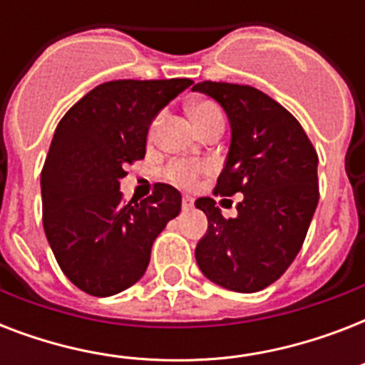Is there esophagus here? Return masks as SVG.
I'll return each instance as SVG.
<instances>
[{
    "label": "esophagus",
    "mask_w": 365,
    "mask_h": 365,
    "mask_svg": "<svg viewBox=\"0 0 365 365\" xmlns=\"http://www.w3.org/2000/svg\"><path fill=\"white\" fill-rule=\"evenodd\" d=\"M182 208L183 210H191V208H193V199H191V197H183Z\"/></svg>",
    "instance_id": "1"
}]
</instances>
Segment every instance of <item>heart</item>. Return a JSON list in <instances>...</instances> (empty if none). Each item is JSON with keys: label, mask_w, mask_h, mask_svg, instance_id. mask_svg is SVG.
I'll list each match as a JSON object with an SVG mask.
<instances>
[{"label": "heart", "mask_w": 365, "mask_h": 365, "mask_svg": "<svg viewBox=\"0 0 365 365\" xmlns=\"http://www.w3.org/2000/svg\"><path fill=\"white\" fill-rule=\"evenodd\" d=\"M189 115L193 119L195 126H197V130H202L205 126H208L210 123L217 121V119H223L222 110H220V106L216 102H210V100H199V102H195L189 108ZM202 172L200 166H193L187 165V163H174V165L168 166V178H170L172 182L182 183V185H193L197 182V178Z\"/></svg>", "instance_id": "1"}]
</instances>
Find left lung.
Returning <instances> with one entry per match:
<instances>
[{
    "instance_id": "1",
    "label": "left lung",
    "mask_w": 365,
    "mask_h": 365,
    "mask_svg": "<svg viewBox=\"0 0 365 365\" xmlns=\"http://www.w3.org/2000/svg\"><path fill=\"white\" fill-rule=\"evenodd\" d=\"M193 91L216 100L231 125L214 193H242L239 214L229 220L210 197L195 200L208 217L195 257L214 284L254 294L282 277L299 254L318 205V155L297 119L257 88L202 81Z\"/></svg>"
}]
</instances>
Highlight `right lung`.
I'll list each match as a JSON object with an SVG mask.
<instances>
[{"label":"right lung","instance_id":"add662e5","mask_svg":"<svg viewBox=\"0 0 365 365\" xmlns=\"http://www.w3.org/2000/svg\"><path fill=\"white\" fill-rule=\"evenodd\" d=\"M191 79H121L98 85L54 130L41 170L43 227L77 288L115 295L143 277L151 246L182 210L176 187L157 183L142 202L121 200L126 165L143 159L159 111Z\"/></svg>","mask_w":365,"mask_h":365}]
</instances>
